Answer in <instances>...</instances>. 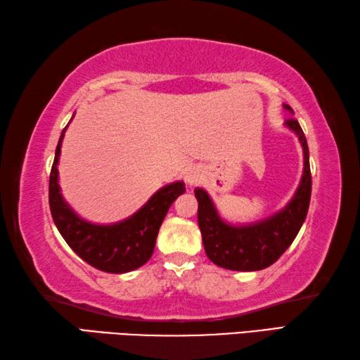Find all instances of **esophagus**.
Here are the masks:
<instances>
[{
	"mask_svg": "<svg viewBox=\"0 0 360 360\" xmlns=\"http://www.w3.org/2000/svg\"><path fill=\"white\" fill-rule=\"evenodd\" d=\"M201 172H200V168H197V167H191L186 172V182L188 186H195V184H198V182L201 181Z\"/></svg>",
	"mask_w": 360,
	"mask_h": 360,
	"instance_id": "obj_1",
	"label": "esophagus"
}]
</instances>
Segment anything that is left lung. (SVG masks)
<instances>
[{
	"label": "left lung",
	"mask_w": 360,
	"mask_h": 360,
	"mask_svg": "<svg viewBox=\"0 0 360 360\" xmlns=\"http://www.w3.org/2000/svg\"><path fill=\"white\" fill-rule=\"evenodd\" d=\"M283 107L292 113L290 105ZM285 126L297 135L302 145L304 173L296 193L282 211L257 224L231 225L220 217L207 192L198 187L195 188L202 245L214 264L244 272L266 269L282 257L297 236L309 212L311 195L309 146L302 129L294 117L286 120Z\"/></svg>",
	"instance_id": "obj_1"
}]
</instances>
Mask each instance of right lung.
<instances>
[{
    "mask_svg": "<svg viewBox=\"0 0 360 360\" xmlns=\"http://www.w3.org/2000/svg\"><path fill=\"white\" fill-rule=\"evenodd\" d=\"M68 126L58 141L49 186L50 211L58 231L72 250L96 269L110 274L139 269L151 258L162 221L173 201L186 192V184L176 181L159 188L145 206L117 224L96 225L83 220L64 201L58 184V160Z\"/></svg>",
    "mask_w": 360,
    "mask_h": 360,
    "instance_id": "obj_1",
    "label": "right lung"
}]
</instances>
